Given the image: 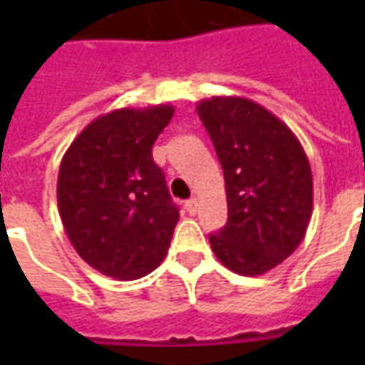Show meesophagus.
<instances>
[{
	"instance_id": "34e87169",
	"label": "esophagus",
	"mask_w": 365,
	"mask_h": 365,
	"mask_svg": "<svg viewBox=\"0 0 365 365\" xmlns=\"http://www.w3.org/2000/svg\"><path fill=\"white\" fill-rule=\"evenodd\" d=\"M185 211H187L190 215L197 213V199L195 197L187 199V201H185Z\"/></svg>"
}]
</instances>
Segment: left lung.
I'll use <instances>...</instances> for the list:
<instances>
[{
	"label": "left lung",
	"instance_id": "obj_1",
	"mask_svg": "<svg viewBox=\"0 0 365 365\" xmlns=\"http://www.w3.org/2000/svg\"><path fill=\"white\" fill-rule=\"evenodd\" d=\"M197 115L225 174L229 221L209 235L215 256L240 275L279 266L305 238L313 174L291 128L245 97H211Z\"/></svg>",
	"mask_w": 365,
	"mask_h": 365
}]
</instances>
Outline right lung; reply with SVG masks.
I'll list each match as a JSON object with an SVG mask.
<instances>
[{"instance_id": "obj_1", "label": "right lung", "mask_w": 365, "mask_h": 365, "mask_svg": "<svg viewBox=\"0 0 365 365\" xmlns=\"http://www.w3.org/2000/svg\"><path fill=\"white\" fill-rule=\"evenodd\" d=\"M172 105L115 109L76 136L58 170V211L76 252L97 272L136 279L164 260L180 209L152 146Z\"/></svg>"}]
</instances>
